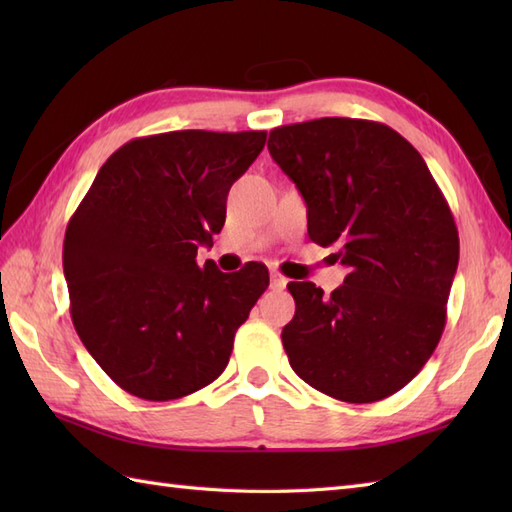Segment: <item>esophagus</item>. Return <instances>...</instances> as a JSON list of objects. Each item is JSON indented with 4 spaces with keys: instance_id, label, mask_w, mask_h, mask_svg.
<instances>
[{
    "instance_id": "34e87169",
    "label": "esophagus",
    "mask_w": 512,
    "mask_h": 512,
    "mask_svg": "<svg viewBox=\"0 0 512 512\" xmlns=\"http://www.w3.org/2000/svg\"><path fill=\"white\" fill-rule=\"evenodd\" d=\"M286 284H288V279L281 275V273H277V270H273V273H270V288H273V290H284Z\"/></svg>"
}]
</instances>
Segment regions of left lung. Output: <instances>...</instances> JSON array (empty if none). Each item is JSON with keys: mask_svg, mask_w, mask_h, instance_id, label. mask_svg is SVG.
<instances>
[{"mask_svg": "<svg viewBox=\"0 0 512 512\" xmlns=\"http://www.w3.org/2000/svg\"><path fill=\"white\" fill-rule=\"evenodd\" d=\"M268 151L308 206V235L350 266L330 297L290 281L281 332L290 367L336 400H383L429 361L447 323L460 237L427 162L394 129L363 118L275 127Z\"/></svg>", "mask_w": 512, "mask_h": 512, "instance_id": "obj_1", "label": "left lung"}]
</instances>
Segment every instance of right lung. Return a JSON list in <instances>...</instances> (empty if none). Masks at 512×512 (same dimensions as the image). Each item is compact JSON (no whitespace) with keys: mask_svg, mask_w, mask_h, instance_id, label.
Returning a JSON list of instances; mask_svg holds the SVG:
<instances>
[{"mask_svg":"<svg viewBox=\"0 0 512 512\" xmlns=\"http://www.w3.org/2000/svg\"><path fill=\"white\" fill-rule=\"evenodd\" d=\"M266 132L182 129L134 138L105 160L70 217L63 275L74 330L127 394L176 400L224 372L268 268L198 266L226 220V195Z\"/></svg>","mask_w":512,"mask_h":512,"instance_id":"right-lung-1","label":"right lung"}]
</instances>
